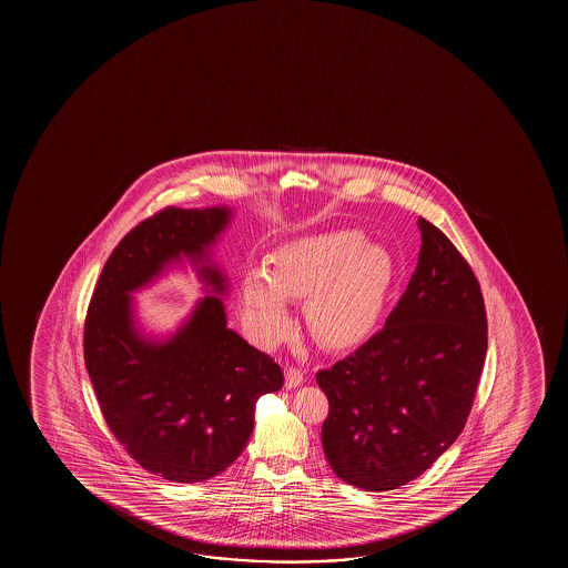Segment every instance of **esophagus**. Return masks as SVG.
I'll return each instance as SVG.
<instances>
[{"instance_id": "34e87169", "label": "esophagus", "mask_w": 568, "mask_h": 568, "mask_svg": "<svg viewBox=\"0 0 568 568\" xmlns=\"http://www.w3.org/2000/svg\"><path fill=\"white\" fill-rule=\"evenodd\" d=\"M303 382V371L296 368V366H288L287 371H285V386H287V388H296V386H301Z\"/></svg>"}]
</instances>
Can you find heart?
Masks as SVG:
<instances>
[{"label": "heart", "instance_id": "1", "mask_svg": "<svg viewBox=\"0 0 568 568\" xmlns=\"http://www.w3.org/2000/svg\"><path fill=\"white\" fill-rule=\"evenodd\" d=\"M392 265L382 250L353 231L316 234L275 252L265 270L242 280V306L262 343L280 342L291 327L287 298L306 301L316 342L347 347L376 324L388 293Z\"/></svg>", "mask_w": 568, "mask_h": 568}]
</instances>
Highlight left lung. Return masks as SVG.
<instances>
[{"label": "left lung", "mask_w": 568, "mask_h": 568, "mask_svg": "<svg viewBox=\"0 0 568 568\" xmlns=\"http://www.w3.org/2000/svg\"><path fill=\"white\" fill-rule=\"evenodd\" d=\"M417 270L378 334L316 373L329 404L322 446L342 481L392 490L417 479L466 427L487 353L471 265L419 217Z\"/></svg>", "instance_id": "8db88e82"}]
</instances>
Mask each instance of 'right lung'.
<instances>
[{
  "mask_svg": "<svg viewBox=\"0 0 568 568\" xmlns=\"http://www.w3.org/2000/svg\"><path fill=\"white\" fill-rule=\"evenodd\" d=\"M229 215L171 205L141 221L112 250L87 311L83 353L102 417L143 469L169 481L225 471L248 443L257 399L283 386L281 366L226 327L219 296H205L169 342L133 326L130 293L172 260L205 257ZM200 275L225 291L215 267Z\"/></svg>",
  "mask_w": 568,
  "mask_h": 568,
  "instance_id": "obj_1",
  "label": "right lung"
}]
</instances>
